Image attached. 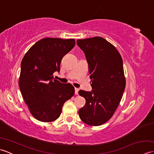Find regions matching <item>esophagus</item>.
<instances>
[{
	"label": "esophagus",
	"instance_id": "obj_1",
	"mask_svg": "<svg viewBox=\"0 0 154 154\" xmlns=\"http://www.w3.org/2000/svg\"><path fill=\"white\" fill-rule=\"evenodd\" d=\"M79 89H78V88H75V94H78V92H79Z\"/></svg>",
	"mask_w": 154,
	"mask_h": 154
}]
</instances>
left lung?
Here are the masks:
<instances>
[{"mask_svg": "<svg viewBox=\"0 0 154 154\" xmlns=\"http://www.w3.org/2000/svg\"><path fill=\"white\" fill-rule=\"evenodd\" d=\"M85 55L91 87L79 94L86 103L79 110L81 120L90 126H100L111 119L122 99L126 87L123 61L119 52L102 37L77 40Z\"/></svg>", "mask_w": 154, "mask_h": 154, "instance_id": "left-lung-1", "label": "left lung"}]
</instances>
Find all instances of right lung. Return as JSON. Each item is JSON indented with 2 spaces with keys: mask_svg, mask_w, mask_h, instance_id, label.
<instances>
[{
  "mask_svg": "<svg viewBox=\"0 0 154 154\" xmlns=\"http://www.w3.org/2000/svg\"><path fill=\"white\" fill-rule=\"evenodd\" d=\"M75 45L74 39L43 38L22 59L19 87L30 113L39 121L57 119L65 101L74 95V87L55 79L53 73L60 72L62 58Z\"/></svg>",
  "mask_w": 154,
  "mask_h": 154,
  "instance_id": "obj_1",
  "label": "right lung"
}]
</instances>
